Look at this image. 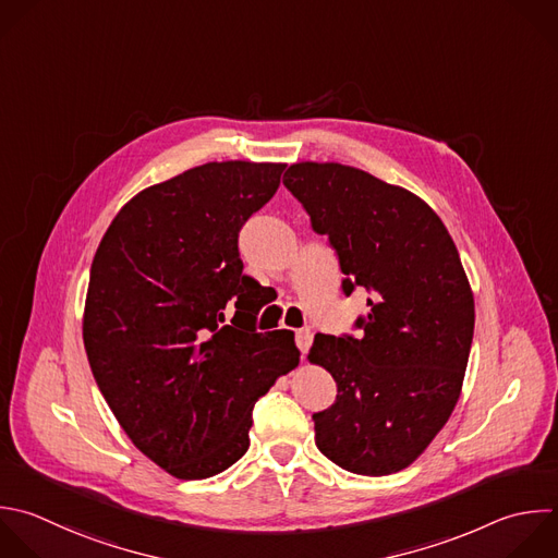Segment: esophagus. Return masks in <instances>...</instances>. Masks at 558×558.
<instances>
[{"instance_id":"obj_1","label":"esophagus","mask_w":558,"mask_h":558,"mask_svg":"<svg viewBox=\"0 0 558 558\" xmlns=\"http://www.w3.org/2000/svg\"><path fill=\"white\" fill-rule=\"evenodd\" d=\"M312 340H314L312 329H301V331H296V347L301 349V353H307V351H310Z\"/></svg>"}]
</instances>
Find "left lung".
<instances>
[{"label":"left lung","instance_id":"left-lung-1","mask_svg":"<svg viewBox=\"0 0 558 558\" xmlns=\"http://www.w3.org/2000/svg\"><path fill=\"white\" fill-rule=\"evenodd\" d=\"M283 185L329 235L344 292H373L362 338L316 333L307 353L338 386L336 403L314 414L316 447L351 473H397L462 390L475 305L458 248L423 198L353 166L299 161Z\"/></svg>","mask_w":558,"mask_h":558}]
</instances>
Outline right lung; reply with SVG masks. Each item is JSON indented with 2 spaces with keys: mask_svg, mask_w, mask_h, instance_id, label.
I'll list each match as a JSON object with an SVG mask.
<instances>
[{
  "mask_svg": "<svg viewBox=\"0 0 558 558\" xmlns=\"http://www.w3.org/2000/svg\"><path fill=\"white\" fill-rule=\"evenodd\" d=\"M283 168L211 161L150 185L96 251L83 314L89 366L133 445L179 480L238 462L255 401L299 364L292 331H255L257 283L238 251Z\"/></svg>",
  "mask_w": 558,
  "mask_h": 558,
  "instance_id": "right-lung-1",
  "label": "right lung"
}]
</instances>
